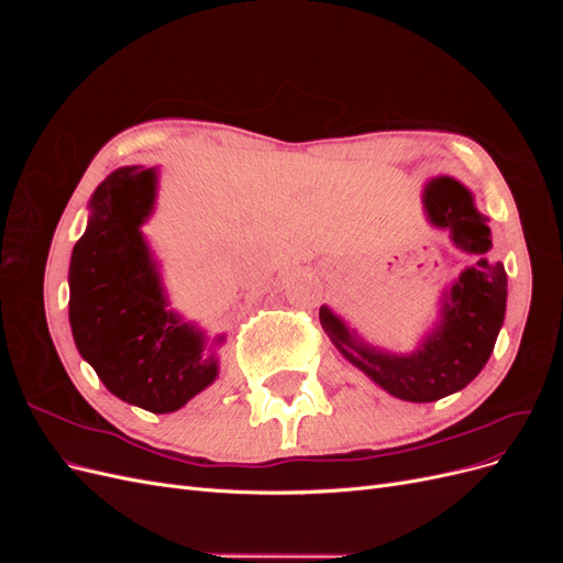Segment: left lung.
Wrapping results in <instances>:
<instances>
[{
    "label": "left lung",
    "mask_w": 563,
    "mask_h": 563,
    "mask_svg": "<svg viewBox=\"0 0 563 563\" xmlns=\"http://www.w3.org/2000/svg\"><path fill=\"white\" fill-rule=\"evenodd\" d=\"M430 223L449 230L457 249L476 255L441 298L437 327L411 354L371 347L347 323L321 305L319 321L331 343L391 397L404 401H437L467 387L486 366L505 321L507 275L498 261H488L490 230L474 207L467 187L453 178H437L424 187Z\"/></svg>",
    "instance_id": "obj_1"
}]
</instances>
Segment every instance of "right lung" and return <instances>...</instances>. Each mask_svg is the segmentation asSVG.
<instances>
[{"mask_svg": "<svg viewBox=\"0 0 563 563\" xmlns=\"http://www.w3.org/2000/svg\"><path fill=\"white\" fill-rule=\"evenodd\" d=\"M155 199V168L122 166L96 187L67 275L70 327L79 354L114 397L172 413L218 378V360L203 354V331L168 310L141 232ZM223 340L213 338L211 347Z\"/></svg>", "mask_w": 563, "mask_h": 563, "instance_id": "1", "label": "right lung"}]
</instances>
